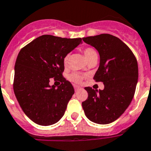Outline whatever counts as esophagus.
Returning a JSON list of instances; mask_svg holds the SVG:
<instances>
[{
  "mask_svg": "<svg viewBox=\"0 0 151 151\" xmlns=\"http://www.w3.org/2000/svg\"><path fill=\"white\" fill-rule=\"evenodd\" d=\"M80 89H81V88H80V87H78V86H74V90H75V91H78V90H80Z\"/></svg>",
  "mask_w": 151,
  "mask_h": 151,
  "instance_id": "esophagus-1",
  "label": "esophagus"
}]
</instances>
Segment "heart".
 I'll use <instances>...</instances> for the list:
<instances>
[{
    "instance_id": "b5f03b06",
    "label": "heart",
    "mask_w": 151,
    "mask_h": 151,
    "mask_svg": "<svg viewBox=\"0 0 151 151\" xmlns=\"http://www.w3.org/2000/svg\"><path fill=\"white\" fill-rule=\"evenodd\" d=\"M83 52H84L85 59H86L88 62L90 60H91V59L95 58V57L98 56L96 51L91 47L84 48V50H83ZM69 56V54H67L64 57H63V64H64V66H66V65L67 64V63H68ZM70 81H72L73 82L76 83V84H80V83H81L83 79H84V78H83V76L79 74V73H73L70 75Z\"/></svg>"
}]
</instances>
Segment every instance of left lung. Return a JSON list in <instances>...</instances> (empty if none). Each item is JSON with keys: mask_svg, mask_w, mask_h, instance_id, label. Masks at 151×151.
<instances>
[{"mask_svg": "<svg viewBox=\"0 0 151 151\" xmlns=\"http://www.w3.org/2000/svg\"><path fill=\"white\" fill-rule=\"evenodd\" d=\"M100 55V65L94 78L103 82V90L84 89L88 97L82 102L87 118L98 124H109L122 115L132 101L138 79V65L132 50L110 34L83 38Z\"/></svg>", "mask_w": 151, "mask_h": 151, "instance_id": "1", "label": "left lung"}]
</instances>
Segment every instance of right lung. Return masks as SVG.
Instances as JSON below:
<instances>
[{
    "mask_svg": "<svg viewBox=\"0 0 151 151\" xmlns=\"http://www.w3.org/2000/svg\"><path fill=\"white\" fill-rule=\"evenodd\" d=\"M81 38L43 35L20 50L14 65L13 89L24 114L41 126L60 119L74 89L63 76V57L79 45ZM52 79L61 84L50 86Z\"/></svg>",
    "mask_w": 151,
    "mask_h": 151,
    "instance_id": "obj_1",
    "label": "right lung"
}]
</instances>
